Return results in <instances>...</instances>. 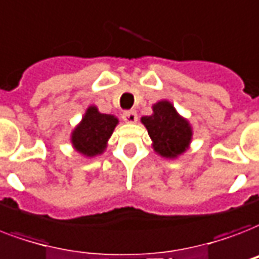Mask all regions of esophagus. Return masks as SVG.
<instances>
[{
	"instance_id": "1",
	"label": "esophagus",
	"mask_w": 259,
	"mask_h": 259,
	"mask_svg": "<svg viewBox=\"0 0 259 259\" xmlns=\"http://www.w3.org/2000/svg\"><path fill=\"white\" fill-rule=\"evenodd\" d=\"M122 118H123V121H125L126 123H136V122H137V112L126 111V112H123Z\"/></svg>"
}]
</instances>
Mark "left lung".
Listing matches in <instances>:
<instances>
[{
  "label": "left lung",
  "mask_w": 259,
  "mask_h": 259,
  "mask_svg": "<svg viewBox=\"0 0 259 259\" xmlns=\"http://www.w3.org/2000/svg\"><path fill=\"white\" fill-rule=\"evenodd\" d=\"M152 115L141 118L152 140L153 151L165 159H178L190 148L193 127L169 100H159L152 106Z\"/></svg>",
  "instance_id": "1"
}]
</instances>
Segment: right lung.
Here are the masks:
<instances>
[{"mask_svg": "<svg viewBox=\"0 0 259 259\" xmlns=\"http://www.w3.org/2000/svg\"><path fill=\"white\" fill-rule=\"evenodd\" d=\"M118 123L119 119L115 115L103 114L92 104L70 133L73 149L84 157L102 155Z\"/></svg>", "mask_w": 259, "mask_h": 259, "instance_id": "right-lung-1", "label": "right lung"}]
</instances>
